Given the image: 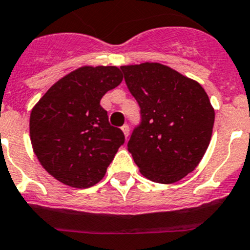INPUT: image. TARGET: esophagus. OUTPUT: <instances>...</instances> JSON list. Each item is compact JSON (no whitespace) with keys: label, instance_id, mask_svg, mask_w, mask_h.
Listing matches in <instances>:
<instances>
[{"label":"esophagus","instance_id":"34e87169","mask_svg":"<svg viewBox=\"0 0 250 250\" xmlns=\"http://www.w3.org/2000/svg\"><path fill=\"white\" fill-rule=\"evenodd\" d=\"M122 130H123V133H125V139H128V137H129V125H122Z\"/></svg>","mask_w":250,"mask_h":250}]
</instances>
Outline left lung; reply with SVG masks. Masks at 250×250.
<instances>
[{
    "mask_svg": "<svg viewBox=\"0 0 250 250\" xmlns=\"http://www.w3.org/2000/svg\"><path fill=\"white\" fill-rule=\"evenodd\" d=\"M141 122L128 150L146 178L169 184L194 170L210 142L214 109L203 87L159 63L123 66Z\"/></svg>",
    "mask_w": 250,
    "mask_h": 250,
    "instance_id": "8db88e82",
    "label": "left lung"
}]
</instances>
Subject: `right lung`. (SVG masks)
Here are the masks:
<instances>
[{"instance_id":"obj_1","label":"right lung","mask_w":250,"mask_h":250,"mask_svg":"<svg viewBox=\"0 0 250 250\" xmlns=\"http://www.w3.org/2000/svg\"><path fill=\"white\" fill-rule=\"evenodd\" d=\"M122 80L117 67H82L55 83L31 112L33 150L61 183L89 188L104 177L125 134L109 125L100 102Z\"/></svg>"}]
</instances>
